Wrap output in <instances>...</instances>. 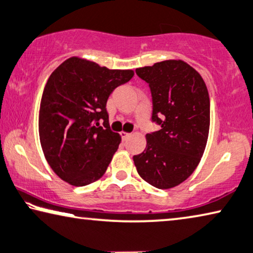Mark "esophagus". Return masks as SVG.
I'll return each instance as SVG.
<instances>
[{
  "mask_svg": "<svg viewBox=\"0 0 253 253\" xmlns=\"http://www.w3.org/2000/svg\"><path fill=\"white\" fill-rule=\"evenodd\" d=\"M121 135H122V138L124 139V140H126V139H128L130 137V132H126V131H122L121 132Z\"/></svg>",
  "mask_w": 253,
  "mask_h": 253,
  "instance_id": "34e87169",
  "label": "esophagus"
}]
</instances>
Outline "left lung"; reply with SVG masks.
<instances>
[{
    "instance_id": "1",
    "label": "left lung",
    "mask_w": 253,
    "mask_h": 253,
    "mask_svg": "<svg viewBox=\"0 0 253 253\" xmlns=\"http://www.w3.org/2000/svg\"><path fill=\"white\" fill-rule=\"evenodd\" d=\"M136 74L149 84L152 121L161 129L146 135V148L132 157L144 181L168 190L198 168L210 129V97L204 80L183 60H165Z\"/></svg>"
}]
</instances>
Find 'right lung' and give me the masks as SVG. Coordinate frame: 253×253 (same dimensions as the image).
<instances>
[{
  "label": "right lung",
  "mask_w": 253,
  "mask_h": 253,
  "mask_svg": "<svg viewBox=\"0 0 253 253\" xmlns=\"http://www.w3.org/2000/svg\"><path fill=\"white\" fill-rule=\"evenodd\" d=\"M132 76V70L71 57L49 77L40 104V143L50 168L65 182L84 186L105 174L122 142L110 130L106 104Z\"/></svg>",
  "instance_id": "add662e5"
}]
</instances>
